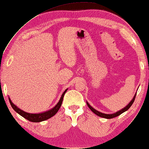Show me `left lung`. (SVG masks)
<instances>
[{
    "mask_svg": "<svg viewBox=\"0 0 149 149\" xmlns=\"http://www.w3.org/2000/svg\"><path fill=\"white\" fill-rule=\"evenodd\" d=\"M136 93L135 94L134 96L133 99L131 100V102H130V103L127 104V105L125 107H124L123 109H122L119 111H117L116 113H113V114H105V113H100L99 111H96V109H95L92 107L90 105V104L88 103V102H86L87 103V105L88 106V107L90 108V109H91L92 111H93L94 113H95L96 115H97L99 117H103V118H106V119H112L113 118V117H116L117 116H119V115H121V113H123V112L126 111L127 109H129V108L130 107L132 106V104H133V102H134V100H135V98H136Z\"/></svg>",
    "mask_w": 149,
    "mask_h": 149,
    "instance_id": "1",
    "label": "left lung"
}]
</instances>
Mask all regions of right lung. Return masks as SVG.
Instances as JSON below:
<instances>
[{"instance_id": "1", "label": "right lung", "mask_w": 149, "mask_h": 149, "mask_svg": "<svg viewBox=\"0 0 149 149\" xmlns=\"http://www.w3.org/2000/svg\"><path fill=\"white\" fill-rule=\"evenodd\" d=\"M67 91H68V89H66L65 91H64V93L62 94L61 97L59 101L58 102V103L56 104L53 109L47 111L40 113H28L25 112L24 111L21 110L20 109H19L18 107H17V106L15 105V104L11 102L10 98H9V100L12 108L17 113L19 114L21 116L24 117L25 119H28V120L30 121H32V122H40V121H45L48 119L51 118V117L54 116V115L57 113L58 109H59V108L61 107V106L63 99V96Z\"/></svg>"}]
</instances>
